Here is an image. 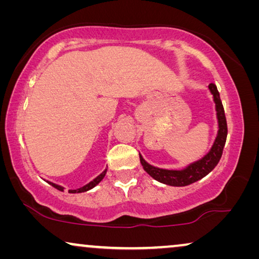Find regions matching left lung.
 I'll use <instances>...</instances> for the list:
<instances>
[{
    "mask_svg": "<svg viewBox=\"0 0 259 259\" xmlns=\"http://www.w3.org/2000/svg\"><path fill=\"white\" fill-rule=\"evenodd\" d=\"M208 90H210L212 97H213L215 112H217L215 114H217L218 121V132L213 145L203 158L191 162L183 169H166L155 167V166L148 164L143 158V155L139 153L140 162L144 169L157 182L169 186H187L207 176L221 160L223 150H224L225 146L226 136H228V125H226L225 112L224 108H223L217 86L214 83H210L208 84Z\"/></svg>",
    "mask_w": 259,
    "mask_h": 259,
    "instance_id": "left-lung-1",
    "label": "left lung"
}]
</instances>
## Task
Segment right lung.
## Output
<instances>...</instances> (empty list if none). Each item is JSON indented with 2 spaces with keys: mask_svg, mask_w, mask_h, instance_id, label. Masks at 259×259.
Segmentation results:
<instances>
[{
  "mask_svg": "<svg viewBox=\"0 0 259 259\" xmlns=\"http://www.w3.org/2000/svg\"><path fill=\"white\" fill-rule=\"evenodd\" d=\"M106 172H107V168H105L104 172L100 173V175H99V176L97 177V178H94L93 180H92V182L86 184V185H84V186L80 187V189H76V190H69L68 192H69V193H81V192H86V191L92 190V189H93V187L97 186L98 184L100 183L102 179H104ZM47 183L51 184V185H52L53 187H55L56 190H59V191H63V190H65V187L60 186V185H58V184H54V183H52V182H47Z\"/></svg>",
  "mask_w": 259,
  "mask_h": 259,
  "instance_id": "right-lung-1",
  "label": "right lung"
}]
</instances>
